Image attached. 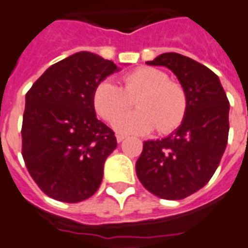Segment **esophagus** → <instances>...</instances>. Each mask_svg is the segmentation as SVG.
Returning a JSON list of instances; mask_svg holds the SVG:
<instances>
[{"label":"esophagus","mask_w":248,"mask_h":248,"mask_svg":"<svg viewBox=\"0 0 248 248\" xmlns=\"http://www.w3.org/2000/svg\"><path fill=\"white\" fill-rule=\"evenodd\" d=\"M126 138V136H124V134H118V136H116V140H118L119 143H120V142H123V140H125Z\"/></svg>","instance_id":"obj_1"}]
</instances>
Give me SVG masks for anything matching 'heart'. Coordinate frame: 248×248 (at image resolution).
I'll return each instance as SVG.
<instances>
[{"mask_svg": "<svg viewBox=\"0 0 248 248\" xmlns=\"http://www.w3.org/2000/svg\"><path fill=\"white\" fill-rule=\"evenodd\" d=\"M136 100L138 110L122 115ZM92 105L98 116L114 122L118 132L147 134L157 128L161 134L173 132L187 112V96L183 87L169 80L160 69L142 66L123 77V88L104 79L92 93Z\"/></svg>", "mask_w": 248, "mask_h": 248, "instance_id": "b5f03b06", "label": "heart"}]
</instances>
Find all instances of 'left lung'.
<instances>
[{
  "label": "left lung",
  "mask_w": 248,
  "mask_h": 248,
  "mask_svg": "<svg viewBox=\"0 0 248 248\" xmlns=\"http://www.w3.org/2000/svg\"><path fill=\"white\" fill-rule=\"evenodd\" d=\"M146 64L166 66L177 75L187 96V112L170 136L143 142L137 177L160 199H186L219 166L229 133V101L217 75L189 57L166 52Z\"/></svg>",
  "instance_id": "left-lung-1"
}]
</instances>
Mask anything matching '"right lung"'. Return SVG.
Returning a JSON list of instances; mask_svg holds the SVG:
<instances>
[{
    "label": "right lung",
    "mask_w": 248,
    "mask_h": 248,
    "mask_svg": "<svg viewBox=\"0 0 248 248\" xmlns=\"http://www.w3.org/2000/svg\"><path fill=\"white\" fill-rule=\"evenodd\" d=\"M118 70L112 61L82 51L51 65L28 91L21 155L31 177L51 199L80 202L100 187L116 138L96 118L92 93Z\"/></svg>",
    "instance_id": "1"
}]
</instances>
